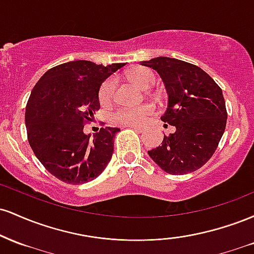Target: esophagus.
<instances>
[{
	"instance_id": "esophagus-1",
	"label": "esophagus",
	"mask_w": 254,
	"mask_h": 254,
	"mask_svg": "<svg viewBox=\"0 0 254 254\" xmlns=\"http://www.w3.org/2000/svg\"><path fill=\"white\" fill-rule=\"evenodd\" d=\"M130 127H132V129H135L136 131H138V132H143V131L145 130V127H137V125H129Z\"/></svg>"
}]
</instances>
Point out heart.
<instances>
[{"mask_svg": "<svg viewBox=\"0 0 254 254\" xmlns=\"http://www.w3.org/2000/svg\"><path fill=\"white\" fill-rule=\"evenodd\" d=\"M130 80L142 89H148L155 82V76L149 69L137 68L130 72ZM113 94H115V80L109 78L101 84L99 89V101L101 105L109 104L112 100ZM153 112V106L148 104L138 105V106H121L111 112V121L122 125H139Z\"/></svg>", "mask_w": 254, "mask_h": 254, "instance_id": "1", "label": "heart"}]
</instances>
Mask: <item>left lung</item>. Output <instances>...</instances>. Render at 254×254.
Listing matches in <instances>:
<instances>
[{
  "label": "left lung",
  "instance_id": "1",
  "mask_svg": "<svg viewBox=\"0 0 254 254\" xmlns=\"http://www.w3.org/2000/svg\"><path fill=\"white\" fill-rule=\"evenodd\" d=\"M160 75L168 95L161 117L176 131L148 151L166 173L182 176L197 171L216 150L227 123L222 89L203 69L170 57L143 61Z\"/></svg>",
  "mask_w": 254,
  "mask_h": 254
}]
</instances>
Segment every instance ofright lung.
Instances as JSON below:
<instances>
[{
  "mask_svg": "<svg viewBox=\"0 0 254 254\" xmlns=\"http://www.w3.org/2000/svg\"><path fill=\"white\" fill-rule=\"evenodd\" d=\"M125 63L104 66L72 61L49 69L26 105L27 138L37 159L54 177L78 185L95 179L109 165L118 127L86 135L83 127L100 109L101 83Z\"/></svg>",
  "mask_w": 254,
  "mask_h": 254,
  "instance_id": "obj_1",
  "label": "right lung"
}]
</instances>
